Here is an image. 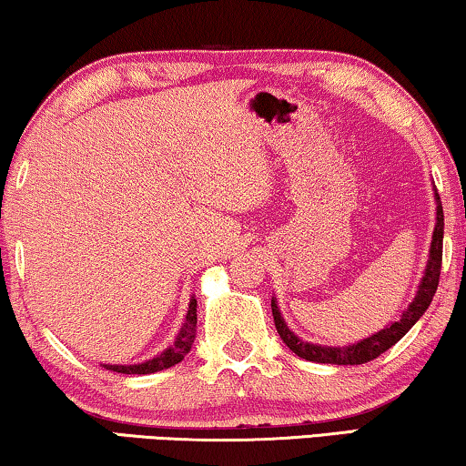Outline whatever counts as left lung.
<instances>
[{
  "label": "left lung",
  "mask_w": 466,
  "mask_h": 466,
  "mask_svg": "<svg viewBox=\"0 0 466 466\" xmlns=\"http://www.w3.org/2000/svg\"><path fill=\"white\" fill-rule=\"evenodd\" d=\"M435 201H437V222L433 231V241H431L429 249V262L427 268H424L422 281L418 286V292L414 300L410 302V307L403 311L401 319H397L387 326L380 332L370 336V339H363L355 345L349 347H321L313 345V342H305L296 336L292 329L286 326L283 317L278 309V300H271L273 309V319L275 328H278L279 339L286 342L288 349L296 353L302 360L307 361H317V363H336V366H360V363H368L376 360V357L382 355L384 350L390 349L395 342H400L403 336L410 332V328L420 319L422 313L427 311L431 300H433L435 289L440 286V273H441V254H443V208L440 193L435 191Z\"/></svg>",
  "instance_id": "left-lung-1"
}]
</instances>
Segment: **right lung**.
I'll use <instances>...</instances> for the list:
<instances>
[{
  "mask_svg": "<svg viewBox=\"0 0 466 466\" xmlns=\"http://www.w3.org/2000/svg\"><path fill=\"white\" fill-rule=\"evenodd\" d=\"M195 332H198V300H195V296H191L187 319L170 349H166L164 353H159L157 357H153V360H149V361L134 363V366H103V368L113 370V372H119V374H153V372H159V370L172 368L174 363L183 361L185 355L191 350V345L195 340Z\"/></svg>",
  "mask_w": 466,
  "mask_h": 466,
  "instance_id": "1",
  "label": "right lung"
}]
</instances>
